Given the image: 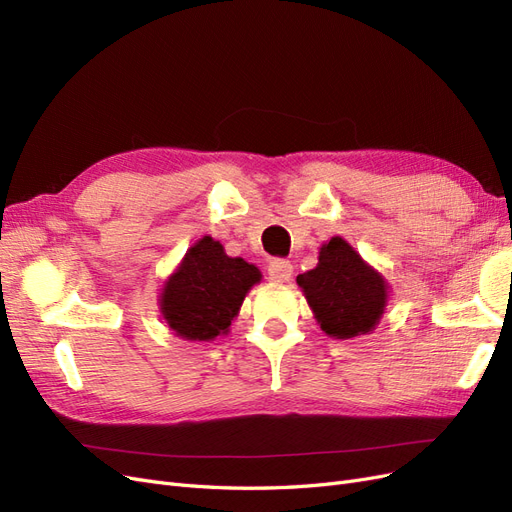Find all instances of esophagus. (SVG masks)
Listing matches in <instances>:
<instances>
[{"instance_id": "34e87169", "label": "esophagus", "mask_w": 512, "mask_h": 512, "mask_svg": "<svg viewBox=\"0 0 512 512\" xmlns=\"http://www.w3.org/2000/svg\"><path fill=\"white\" fill-rule=\"evenodd\" d=\"M269 280L273 284H284L292 277V265L284 258H275L269 262Z\"/></svg>"}]
</instances>
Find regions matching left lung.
<instances>
[{
  "label": "left lung",
  "instance_id": "8db88e82",
  "mask_svg": "<svg viewBox=\"0 0 512 512\" xmlns=\"http://www.w3.org/2000/svg\"><path fill=\"white\" fill-rule=\"evenodd\" d=\"M320 329L335 339L367 335L380 322L389 284L342 237L320 247L316 269L297 277Z\"/></svg>",
  "mask_w": 512,
  "mask_h": 512
}]
</instances>
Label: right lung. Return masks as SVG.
Listing matches in <instances>:
<instances>
[{"label": "right lung", "instance_id": "obj_1", "mask_svg": "<svg viewBox=\"0 0 512 512\" xmlns=\"http://www.w3.org/2000/svg\"><path fill=\"white\" fill-rule=\"evenodd\" d=\"M260 277L258 267L226 256L220 241L203 237L166 280L160 312L175 335L190 342H209L228 333L247 290Z\"/></svg>", "mask_w": 512, "mask_h": 512}]
</instances>
